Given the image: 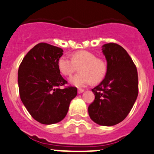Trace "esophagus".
<instances>
[{"instance_id": "obj_1", "label": "esophagus", "mask_w": 154, "mask_h": 154, "mask_svg": "<svg viewBox=\"0 0 154 154\" xmlns=\"http://www.w3.org/2000/svg\"><path fill=\"white\" fill-rule=\"evenodd\" d=\"M84 91H85V90L83 89V88H78V91H78L79 94H81V93H83Z\"/></svg>"}]
</instances>
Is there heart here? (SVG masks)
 <instances>
[{"instance_id":"obj_1","label":"heart","mask_w":154,"mask_h":154,"mask_svg":"<svg viewBox=\"0 0 154 154\" xmlns=\"http://www.w3.org/2000/svg\"><path fill=\"white\" fill-rule=\"evenodd\" d=\"M57 67L66 77L72 75L80 67V72L70 78V83L77 87H84L93 81L98 83L104 78L107 71L106 63L103 59L88 51H78L73 53L71 59L61 57L57 61Z\"/></svg>"}]
</instances>
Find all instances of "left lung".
Here are the masks:
<instances>
[{
    "mask_svg": "<svg viewBox=\"0 0 154 154\" xmlns=\"http://www.w3.org/2000/svg\"><path fill=\"white\" fill-rule=\"evenodd\" d=\"M102 48L107 71L101 83L91 89L95 97L88 111L97 125L113 126L127 117L136 100L138 72L131 57L122 46L108 43Z\"/></svg>",
    "mask_w": 154,
    "mask_h": 154,
    "instance_id": "1",
    "label": "left lung"
}]
</instances>
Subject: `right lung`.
<instances>
[{
	"instance_id": "obj_1",
	"label": "right lung",
	"mask_w": 154,
	"mask_h": 154,
	"mask_svg": "<svg viewBox=\"0 0 154 154\" xmlns=\"http://www.w3.org/2000/svg\"><path fill=\"white\" fill-rule=\"evenodd\" d=\"M63 53L62 48L38 43L26 54L18 68L21 101L31 116L43 125L63 120L71 100L77 94L76 87L60 88L68 83L57 67V61Z\"/></svg>"
}]
</instances>
